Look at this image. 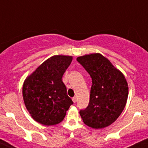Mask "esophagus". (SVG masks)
I'll use <instances>...</instances> for the list:
<instances>
[{"label":"esophagus","instance_id":"esophagus-1","mask_svg":"<svg viewBox=\"0 0 148 148\" xmlns=\"http://www.w3.org/2000/svg\"><path fill=\"white\" fill-rule=\"evenodd\" d=\"M73 99V102H74V103H75V102H77V97H73V99Z\"/></svg>","mask_w":148,"mask_h":148}]
</instances>
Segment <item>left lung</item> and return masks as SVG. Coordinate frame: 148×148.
I'll return each mask as SVG.
<instances>
[{
	"label": "left lung",
	"mask_w": 148,
	"mask_h": 148,
	"mask_svg": "<svg viewBox=\"0 0 148 148\" xmlns=\"http://www.w3.org/2000/svg\"><path fill=\"white\" fill-rule=\"evenodd\" d=\"M77 61L92 79L89 103L80 110L83 121L93 129L112 124L126 106L129 87L123 73L99 53L78 57Z\"/></svg>",
	"instance_id": "obj_1"
}]
</instances>
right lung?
Instances as JSON below:
<instances>
[{
  "label": "right lung",
  "mask_w": 148,
  "mask_h": 148,
  "mask_svg": "<svg viewBox=\"0 0 148 148\" xmlns=\"http://www.w3.org/2000/svg\"><path fill=\"white\" fill-rule=\"evenodd\" d=\"M72 60L71 56H53L25 79L22 96L27 110L36 121L53 126L65 117L73 102L67 96L62 78Z\"/></svg>",
  "instance_id": "right-lung-1"
}]
</instances>
